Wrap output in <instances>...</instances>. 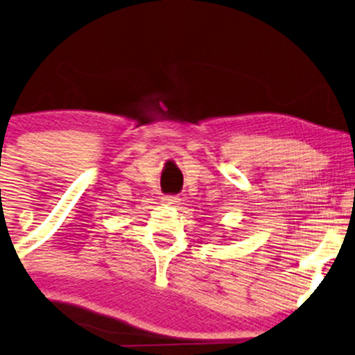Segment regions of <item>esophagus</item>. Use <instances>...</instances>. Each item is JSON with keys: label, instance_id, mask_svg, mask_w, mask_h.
I'll return each instance as SVG.
<instances>
[{"label": "esophagus", "instance_id": "esophagus-1", "mask_svg": "<svg viewBox=\"0 0 355 355\" xmlns=\"http://www.w3.org/2000/svg\"><path fill=\"white\" fill-rule=\"evenodd\" d=\"M162 201L165 205H168V206H177V205H180V196H177V195H165L164 198H162Z\"/></svg>", "mask_w": 355, "mask_h": 355}]
</instances>
